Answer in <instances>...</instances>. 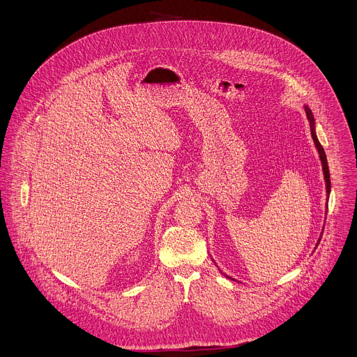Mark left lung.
Returning <instances> with one entry per match:
<instances>
[{"mask_svg":"<svg viewBox=\"0 0 357 357\" xmlns=\"http://www.w3.org/2000/svg\"><path fill=\"white\" fill-rule=\"evenodd\" d=\"M305 113H307V117H308V120H310L312 139H314V142H315V146H317V149H318V154H319V158H321V162H322L324 176H325V182H326V195L329 196V193H331V175H329V168H328L326 154H325V151H324V148H322L321 142L318 141V137H317V132H315V119H314V114H312V112L310 110V107H308V106H305ZM326 206H328V205H326ZM326 209H328V208H326ZM319 241H321V238L318 240L317 245L319 244Z\"/></svg>","mask_w":357,"mask_h":357,"instance_id":"left-lung-1","label":"left lung"}]
</instances>
